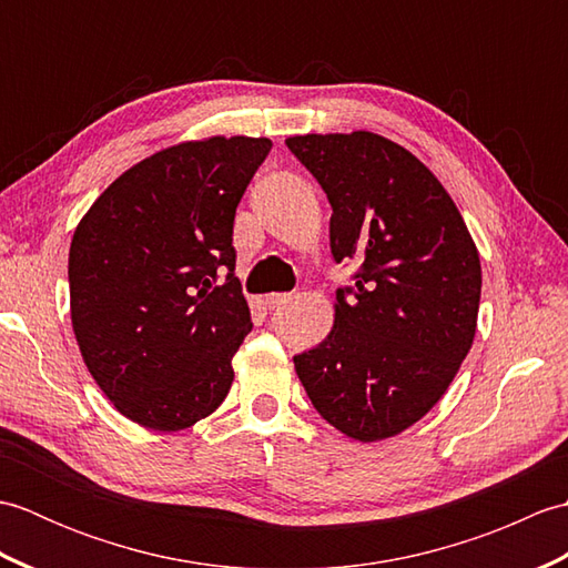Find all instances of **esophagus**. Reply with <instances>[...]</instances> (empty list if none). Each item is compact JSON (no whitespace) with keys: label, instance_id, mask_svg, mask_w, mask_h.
<instances>
[{"label":"esophagus","instance_id":"obj_1","mask_svg":"<svg viewBox=\"0 0 568 568\" xmlns=\"http://www.w3.org/2000/svg\"><path fill=\"white\" fill-rule=\"evenodd\" d=\"M287 300H291V295L287 293H273V295H265V305H268V310H275V307L285 305Z\"/></svg>","mask_w":568,"mask_h":568}]
</instances>
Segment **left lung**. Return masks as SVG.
Wrapping results in <instances>:
<instances>
[{
    "label": "left lung",
    "mask_w": 568,
    "mask_h": 568,
    "mask_svg": "<svg viewBox=\"0 0 568 568\" xmlns=\"http://www.w3.org/2000/svg\"><path fill=\"white\" fill-rule=\"evenodd\" d=\"M285 143L327 192L334 261L358 263L327 339L293 356L295 371L346 437H395L439 403L474 344L476 244L449 192L397 143L371 131Z\"/></svg>",
    "instance_id": "8db88e82"
}]
</instances>
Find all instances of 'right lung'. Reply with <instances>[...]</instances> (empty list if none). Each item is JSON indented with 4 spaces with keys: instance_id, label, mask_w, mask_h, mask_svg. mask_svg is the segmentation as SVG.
I'll return each mask as SVG.
<instances>
[{
    "instance_id": "right-lung-1",
    "label": "right lung",
    "mask_w": 568,
    "mask_h": 568,
    "mask_svg": "<svg viewBox=\"0 0 568 568\" xmlns=\"http://www.w3.org/2000/svg\"><path fill=\"white\" fill-rule=\"evenodd\" d=\"M268 139L178 143L129 168L72 234V332L84 366L141 427L212 415L251 332L234 275V216Z\"/></svg>"
}]
</instances>
